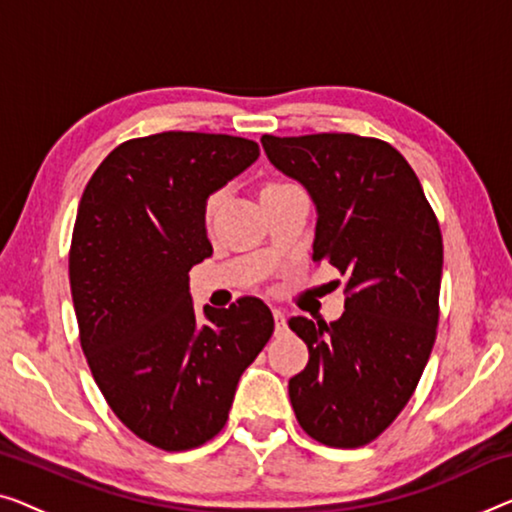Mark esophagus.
Wrapping results in <instances>:
<instances>
[{
	"label": "esophagus",
	"mask_w": 512,
	"mask_h": 512,
	"mask_svg": "<svg viewBox=\"0 0 512 512\" xmlns=\"http://www.w3.org/2000/svg\"><path fill=\"white\" fill-rule=\"evenodd\" d=\"M273 319H276V335H282L287 331V319H285V312L282 310H273Z\"/></svg>",
	"instance_id": "obj_1"
}]
</instances>
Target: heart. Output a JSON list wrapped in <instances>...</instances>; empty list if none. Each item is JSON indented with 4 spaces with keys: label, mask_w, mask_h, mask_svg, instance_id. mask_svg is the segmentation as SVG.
I'll return each mask as SVG.
<instances>
[{
    "label": "heart",
    "mask_w": 512,
    "mask_h": 512,
    "mask_svg": "<svg viewBox=\"0 0 512 512\" xmlns=\"http://www.w3.org/2000/svg\"><path fill=\"white\" fill-rule=\"evenodd\" d=\"M280 183H285V181H269V183H266L264 188H269V186H280ZM218 202H220V197H218V195H211L209 200H207V204H204V216L211 218V216H213V211H216V207H218Z\"/></svg>",
    "instance_id": "obj_1"
}]
</instances>
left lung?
<instances>
[{
	"label": "left lung",
	"instance_id": "left-lung-1",
	"mask_svg": "<svg viewBox=\"0 0 512 512\" xmlns=\"http://www.w3.org/2000/svg\"><path fill=\"white\" fill-rule=\"evenodd\" d=\"M262 147L317 204L312 262L347 276L338 322H287L310 352L289 379L296 421L324 446H365L407 407L437 338L439 220L411 165L377 137L262 135Z\"/></svg>",
	"mask_w": 512,
	"mask_h": 512
}]
</instances>
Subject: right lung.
<instances>
[{
    "label": "right lung",
    "mask_w": 512,
    "mask_h": 512,
    "mask_svg": "<svg viewBox=\"0 0 512 512\" xmlns=\"http://www.w3.org/2000/svg\"><path fill=\"white\" fill-rule=\"evenodd\" d=\"M259 144L167 131L121 142L82 193L68 280L89 370L114 416L147 444L190 451L223 430L236 384L273 333L257 296L193 310L188 271L211 257L207 197Z\"/></svg>",
    "instance_id": "1"
}]
</instances>
